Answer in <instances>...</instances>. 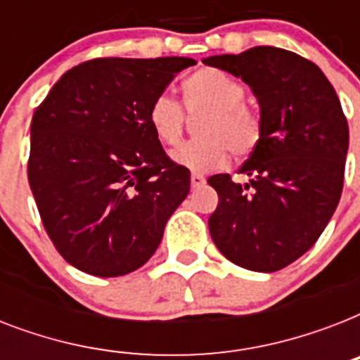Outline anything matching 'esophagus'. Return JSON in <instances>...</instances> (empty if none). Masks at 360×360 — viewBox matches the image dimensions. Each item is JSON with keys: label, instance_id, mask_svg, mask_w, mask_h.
Here are the masks:
<instances>
[{"label": "esophagus", "instance_id": "esophagus-1", "mask_svg": "<svg viewBox=\"0 0 360 360\" xmlns=\"http://www.w3.org/2000/svg\"><path fill=\"white\" fill-rule=\"evenodd\" d=\"M191 185H192V188H200V186L205 185V177H203L202 174H192Z\"/></svg>", "mask_w": 360, "mask_h": 360}]
</instances>
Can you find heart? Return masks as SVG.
Listing matches in <instances>:
<instances>
[{
  "label": "heart",
  "instance_id": "obj_1",
  "mask_svg": "<svg viewBox=\"0 0 360 360\" xmlns=\"http://www.w3.org/2000/svg\"><path fill=\"white\" fill-rule=\"evenodd\" d=\"M185 104L188 114H205L198 123L202 138L181 143L172 151V160L194 174L220 168L233 157L250 155L262 138V123L246 108L245 89L222 70L203 69L185 80ZM147 121L153 134L164 146L177 143L185 129V112L168 93H160L149 106Z\"/></svg>",
  "mask_w": 360,
  "mask_h": 360
}]
</instances>
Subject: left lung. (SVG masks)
Segmentation results:
<instances>
[{"mask_svg":"<svg viewBox=\"0 0 360 360\" xmlns=\"http://www.w3.org/2000/svg\"><path fill=\"white\" fill-rule=\"evenodd\" d=\"M240 78L259 104L262 138L239 174L209 177L214 245L231 263L274 273L310 250L340 202L349 129L318 65L274 46L203 59Z\"/></svg>","mask_w":360,"mask_h":360,"instance_id":"8db88e82","label":"left lung"}]
</instances>
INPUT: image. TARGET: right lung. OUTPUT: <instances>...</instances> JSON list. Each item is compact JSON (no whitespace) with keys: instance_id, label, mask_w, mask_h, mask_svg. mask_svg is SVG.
<instances>
[{"instance_id":"1","label":"right lung","mask_w":360,"mask_h":360,"mask_svg":"<svg viewBox=\"0 0 360 360\" xmlns=\"http://www.w3.org/2000/svg\"><path fill=\"white\" fill-rule=\"evenodd\" d=\"M191 58H103L59 78L31 120L27 179L61 256L93 276L141 267L191 191L147 114Z\"/></svg>"}]
</instances>
